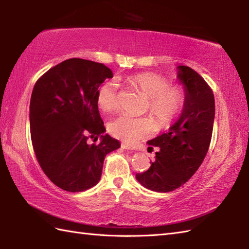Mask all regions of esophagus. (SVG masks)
<instances>
[{"label":"esophagus","mask_w":249,"mask_h":249,"mask_svg":"<svg viewBox=\"0 0 249 249\" xmlns=\"http://www.w3.org/2000/svg\"><path fill=\"white\" fill-rule=\"evenodd\" d=\"M121 147H122V149H124V150H135V147L133 145H130L128 143H125V142H122Z\"/></svg>","instance_id":"obj_1"}]
</instances>
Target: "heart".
I'll return each instance as SVG.
<instances>
[{
  "mask_svg": "<svg viewBox=\"0 0 249 249\" xmlns=\"http://www.w3.org/2000/svg\"><path fill=\"white\" fill-rule=\"evenodd\" d=\"M130 87L139 89L147 97L146 110L163 126L170 123L179 113L186 99L184 89L177 84H169L165 77L154 72H142L127 79ZM96 102L100 110L110 112L118 108V84L114 80L104 82L98 88ZM155 124L152 119L135 118L129 114H120L108 123L109 133L126 142H137L153 134Z\"/></svg>",
  "mask_w": 249,
  "mask_h": 249,
  "instance_id": "obj_1",
  "label": "heart"
}]
</instances>
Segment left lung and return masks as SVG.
<instances>
[{"label": "left lung", "mask_w": 249, "mask_h": 249, "mask_svg": "<svg viewBox=\"0 0 249 249\" xmlns=\"http://www.w3.org/2000/svg\"><path fill=\"white\" fill-rule=\"evenodd\" d=\"M186 99L182 114L168 133L147 142V151L156 149L155 160L136 178L147 189L168 193L182 186L202 163L212 139L215 99L212 89L197 71L178 66Z\"/></svg>", "instance_id": "8db88e82"}]
</instances>
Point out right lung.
<instances>
[{"instance_id": "add662e5", "label": "right lung", "mask_w": 249, "mask_h": 249, "mask_svg": "<svg viewBox=\"0 0 249 249\" xmlns=\"http://www.w3.org/2000/svg\"><path fill=\"white\" fill-rule=\"evenodd\" d=\"M102 63L68 59L36 81L30 103V127L40 168L57 187L83 192L100 179L106 155L120 147L108 134L96 102L98 88L112 78ZM97 145H89V138Z\"/></svg>"}]
</instances>
